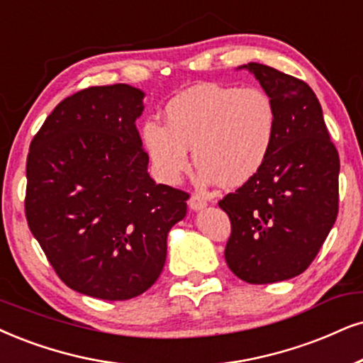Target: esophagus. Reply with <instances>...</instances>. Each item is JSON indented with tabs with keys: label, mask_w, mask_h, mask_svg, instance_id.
Segmentation results:
<instances>
[{
	"label": "esophagus",
	"mask_w": 363,
	"mask_h": 363,
	"mask_svg": "<svg viewBox=\"0 0 363 363\" xmlns=\"http://www.w3.org/2000/svg\"><path fill=\"white\" fill-rule=\"evenodd\" d=\"M206 206H208V203H206V199L203 196H199V194H192L191 196V199H189V208L192 209V211H201V209H204Z\"/></svg>",
	"instance_id": "34e87169"
}]
</instances>
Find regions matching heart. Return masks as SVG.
Wrapping results in <instances>:
<instances>
[{
  "label": "heart",
  "mask_w": 363,
  "mask_h": 363,
  "mask_svg": "<svg viewBox=\"0 0 363 363\" xmlns=\"http://www.w3.org/2000/svg\"><path fill=\"white\" fill-rule=\"evenodd\" d=\"M277 123V107L264 90L206 84L169 100L166 123L145 122L142 144L154 171L169 184L189 169L192 149L203 181L238 187L263 167Z\"/></svg>",
  "instance_id": "1"
}]
</instances>
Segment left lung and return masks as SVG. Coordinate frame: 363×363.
<instances>
[{"label": "left lung", "instance_id": "1", "mask_svg": "<svg viewBox=\"0 0 363 363\" xmlns=\"http://www.w3.org/2000/svg\"><path fill=\"white\" fill-rule=\"evenodd\" d=\"M240 68L272 97L278 123L263 167L219 201L231 221L224 258L242 281L277 283L303 273L333 228L340 159L303 80L261 63Z\"/></svg>", "mask_w": 363, "mask_h": 363}]
</instances>
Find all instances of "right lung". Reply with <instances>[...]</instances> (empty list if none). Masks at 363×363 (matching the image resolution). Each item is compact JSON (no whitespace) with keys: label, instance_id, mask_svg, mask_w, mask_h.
Returning <instances> with one entry per match:
<instances>
[{"label":"right lung","instance_id":"add662e5","mask_svg":"<svg viewBox=\"0 0 363 363\" xmlns=\"http://www.w3.org/2000/svg\"><path fill=\"white\" fill-rule=\"evenodd\" d=\"M144 91L90 86L62 100L33 137L25 213L31 235L72 290L139 296L157 281L167 235L189 194L149 176L135 121Z\"/></svg>","mask_w":363,"mask_h":363}]
</instances>
